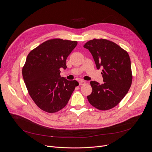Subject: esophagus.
Listing matches in <instances>:
<instances>
[{
    "instance_id": "1",
    "label": "esophagus",
    "mask_w": 152,
    "mask_h": 152,
    "mask_svg": "<svg viewBox=\"0 0 152 152\" xmlns=\"http://www.w3.org/2000/svg\"><path fill=\"white\" fill-rule=\"evenodd\" d=\"M85 83H86V82H85L84 80H80V82H79V85L81 86V85H85Z\"/></svg>"
}]
</instances>
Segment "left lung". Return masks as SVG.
<instances>
[{
    "instance_id": "left-lung-1",
    "label": "left lung",
    "mask_w": 152,
    "mask_h": 152,
    "mask_svg": "<svg viewBox=\"0 0 152 152\" xmlns=\"http://www.w3.org/2000/svg\"><path fill=\"white\" fill-rule=\"evenodd\" d=\"M83 47L93 55L103 83L91 81L92 93L87 96L90 103L99 110L106 111L116 106L124 97L132 82L131 59L128 53L116 43L106 39L94 38Z\"/></svg>"
}]
</instances>
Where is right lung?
Segmentation results:
<instances>
[{
    "mask_svg": "<svg viewBox=\"0 0 152 152\" xmlns=\"http://www.w3.org/2000/svg\"><path fill=\"white\" fill-rule=\"evenodd\" d=\"M77 45L76 41L53 38L32 50L22 69L28 93L37 106L46 113H55L67 104L76 86L75 80L61 77L66 59Z\"/></svg>",
    "mask_w": 152,
    "mask_h": 152,
    "instance_id": "1",
    "label": "right lung"
}]
</instances>
